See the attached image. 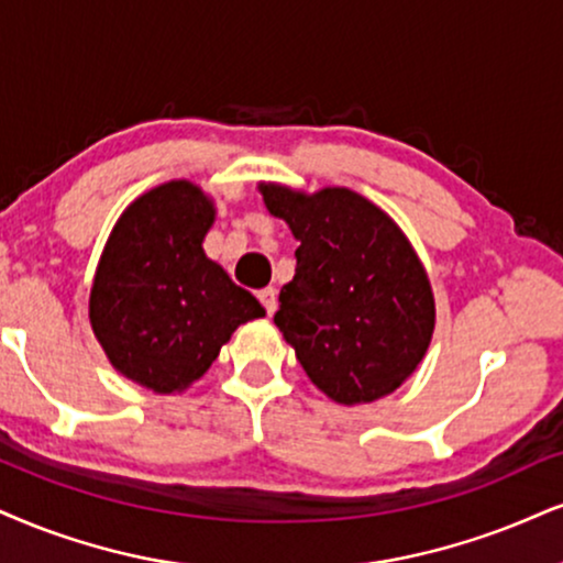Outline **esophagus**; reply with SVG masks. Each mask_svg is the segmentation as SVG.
<instances>
[{
    "mask_svg": "<svg viewBox=\"0 0 563 563\" xmlns=\"http://www.w3.org/2000/svg\"><path fill=\"white\" fill-rule=\"evenodd\" d=\"M258 300H261L263 308H266V313L271 316V313H274V310H276V289H274V287L261 289V292H258Z\"/></svg>",
    "mask_w": 563,
    "mask_h": 563,
    "instance_id": "34e87169",
    "label": "esophagus"
}]
</instances>
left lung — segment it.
Listing matches in <instances>:
<instances>
[{"mask_svg":"<svg viewBox=\"0 0 563 563\" xmlns=\"http://www.w3.org/2000/svg\"><path fill=\"white\" fill-rule=\"evenodd\" d=\"M261 192L300 242L274 323L308 378L339 405L397 391L426 357L435 325L428 274L405 232L346 187L305 196L261 183Z\"/></svg>","mask_w":563,"mask_h":563,"instance_id":"obj_1","label":"left lung"}]
</instances>
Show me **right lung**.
Segmentation results:
<instances>
[{"label":"right lung","mask_w":563,"mask_h":563,"mask_svg":"<svg viewBox=\"0 0 563 563\" xmlns=\"http://www.w3.org/2000/svg\"><path fill=\"white\" fill-rule=\"evenodd\" d=\"M213 200L172 179L133 200L103 247L90 289L93 334L122 376L156 394L183 391L219 357L261 302L206 258Z\"/></svg>","instance_id":"right-lung-1"}]
</instances>
